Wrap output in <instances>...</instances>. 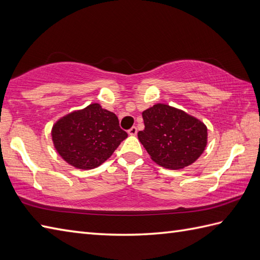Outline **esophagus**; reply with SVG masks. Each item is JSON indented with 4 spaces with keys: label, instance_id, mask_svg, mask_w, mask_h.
Instances as JSON below:
<instances>
[{
    "label": "esophagus",
    "instance_id": "1",
    "mask_svg": "<svg viewBox=\"0 0 260 260\" xmlns=\"http://www.w3.org/2000/svg\"><path fill=\"white\" fill-rule=\"evenodd\" d=\"M137 132H138V129L136 128V126H132V128L128 131V134H129V136H136Z\"/></svg>",
    "mask_w": 260,
    "mask_h": 260
}]
</instances>
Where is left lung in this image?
Here are the masks:
<instances>
[{"label": "left lung", "instance_id": "left-lung-1", "mask_svg": "<svg viewBox=\"0 0 260 260\" xmlns=\"http://www.w3.org/2000/svg\"><path fill=\"white\" fill-rule=\"evenodd\" d=\"M144 129L138 138L151 160L160 167L179 170L191 166L207 144V126L200 119L166 104L142 112Z\"/></svg>", "mask_w": 260, "mask_h": 260}]
</instances>
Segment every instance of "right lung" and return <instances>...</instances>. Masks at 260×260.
Masks as SVG:
<instances>
[{
  "instance_id": "right-lung-1",
  "label": "right lung",
  "mask_w": 260,
  "mask_h": 260,
  "mask_svg": "<svg viewBox=\"0 0 260 260\" xmlns=\"http://www.w3.org/2000/svg\"><path fill=\"white\" fill-rule=\"evenodd\" d=\"M54 148L69 166L91 170L101 166L112 155L124 139L115 113L91 104L59 118L53 124Z\"/></svg>"
}]
</instances>
